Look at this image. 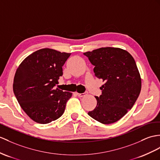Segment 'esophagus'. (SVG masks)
<instances>
[{
    "mask_svg": "<svg viewBox=\"0 0 160 160\" xmlns=\"http://www.w3.org/2000/svg\"><path fill=\"white\" fill-rule=\"evenodd\" d=\"M88 93L87 92H85L83 93H77V95L79 96V97H83L84 96H85Z\"/></svg>",
    "mask_w": 160,
    "mask_h": 160,
    "instance_id": "1",
    "label": "esophagus"
}]
</instances>
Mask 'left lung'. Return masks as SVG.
Here are the masks:
<instances>
[{
    "label": "left lung",
    "instance_id": "obj_1",
    "mask_svg": "<svg viewBox=\"0 0 160 160\" xmlns=\"http://www.w3.org/2000/svg\"><path fill=\"white\" fill-rule=\"evenodd\" d=\"M94 66L95 76L104 84L97 105L88 115L98 122H118L133 107L141 89V79L135 60L127 51L102 48L83 53Z\"/></svg>",
    "mask_w": 160,
    "mask_h": 160
}]
</instances>
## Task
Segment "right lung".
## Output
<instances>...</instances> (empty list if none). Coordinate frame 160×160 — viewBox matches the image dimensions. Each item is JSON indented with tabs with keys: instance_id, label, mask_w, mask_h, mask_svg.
Listing matches in <instances>:
<instances>
[{
	"instance_id": "add662e5",
	"label": "right lung",
	"mask_w": 160,
	"mask_h": 160,
	"mask_svg": "<svg viewBox=\"0 0 160 160\" xmlns=\"http://www.w3.org/2000/svg\"><path fill=\"white\" fill-rule=\"evenodd\" d=\"M71 53L45 48L22 62L15 72L13 92L20 107L35 122L45 124L63 115L72 93L54 87Z\"/></svg>"
}]
</instances>
